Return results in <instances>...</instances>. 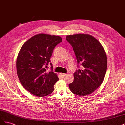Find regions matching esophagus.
Returning a JSON list of instances; mask_svg holds the SVG:
<instances>
[{
	"label": "esophagus",
	"instance_id": "34e87169",
	"mask_svg": "<svg viewBox=\"0 0 125 125\" xmlns=\"http://www.w3.org/2000/svg\"><path fill=\"white\" fill-rule=\"evenodd\" d=\"M60 75H61L62 77L63 78V77H66V75H67V74H65V73H60Z\"/></svg>",
	"mask_w": 125,
	"mask_h": 125
}]
</instances>
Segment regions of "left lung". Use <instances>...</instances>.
<instances>
[{
  "mask_svg": "<svg viewBox=\"0 0 125 125\" xmlns=\"http://www.w3.org/2000/svg\"><path fill=\"white\" fill-rule=\"evenodd\" d=\"M66 40L71 45L79 65L74 80L69 84L71 91L83 96L92 93L101 85L107 69V56L103 46L95 37L84 34L70 35Z\"/></svg>",
  "mask_w": 125,
  "mask_h": 125,
  "instance_id": "8db88e82",
  "label": "left lung"
}]
</instances>
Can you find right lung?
<instances>
[{"mask_svg": "<svg viewBox=\"0 0 125 125\" xmlns=\"http://www.w3.org/2000/svg\"><path fill=\"white\" fill-rule=\"evenodd\" d=\"M62 41L59 36L39 34L25 42L17 59V74L21 84L33 95L45 96L54 90L59 78L53 71L51 57ZM50 64L51 72L46 70Z\"/></svg>", "mask_w": 125, "mask_h": 125, "instance_id": "add662e5", "label": "right lung"}]
</instances>
